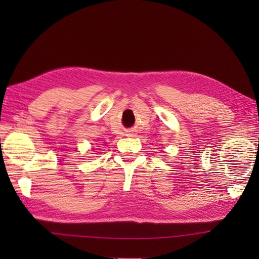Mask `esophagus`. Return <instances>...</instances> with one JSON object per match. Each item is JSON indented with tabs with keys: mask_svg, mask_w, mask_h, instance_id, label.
<instances>
[{
	"mask_svg": "<svg viewBox=\"0 0 259 259\" xmlns=\"http://www.w3.org/2000/svg\"><path fill=\"white\" fill-rule=\"evenodd\" d=\"M128 136H134V134L133 135H128Z\"/></svg>",
	"mask_w": 259,
	"mask_h": 259,
	"instance_id": "1",
	"label": "esophagus"
}]
</instances>
